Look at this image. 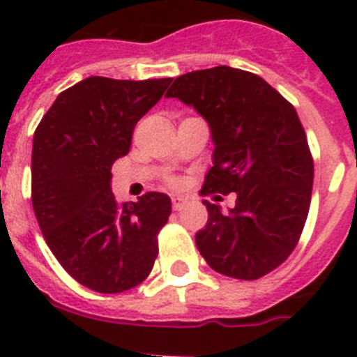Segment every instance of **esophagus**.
I'll list each match as a JSON object with an SVG mask.
<instances>
[{
    "label": "esophagus",
    "mask_w": 357,
    "mask_h": 357,
    "mask_svg": "<svg viewBox=\"0 0 357 357\" xmlns=\"http://www.w3.org/2000/svg\"><path fill=\"white\" fill-rule=\"evenodd\" d=\"M172 206H173V209H175V211H181L182 207L185 206V198H182V197H173V198H172Z\"/></svg>",
    "instance_id": "obj_1"
}]
</instances>
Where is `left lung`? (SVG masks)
<instances>
[{
  "mask_svg": "<svg viewBox=\"0 0 357 357\" xmlns=\"http://www.w3.org/2000/svg\"><path fill=\"white\" fill-rule=\"evenodd\" d=\"M166 98L209 123L213 168L200 193H236L229 213L204 200L209 218L195 236L202 257L227 277L266 275L295 250L311 204L313 157L295 107L261 77L229 66L185 73Z\"/></svg>",
  "mask_w": 357,
  "mask_h": 357,
  "instance_id": "1",
  "label": "left lung"
}]
</instances>
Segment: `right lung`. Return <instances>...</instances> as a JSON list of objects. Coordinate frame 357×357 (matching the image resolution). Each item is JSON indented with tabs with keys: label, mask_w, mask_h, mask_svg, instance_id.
Segmentation results:
<instances>
[{
	"label": "right lung",
	"mask_w": 357,
	"mask_h": 357,
	"mask_svg": "<svg viewBox=\"0 0 357 357\" xmlns=\"http://www.w3.org/2000/svg\"><path fill=\"white\" fill-rule=\"evenodd\" d=\"M169 82L85 78L56 96L33 134L31 206L40 232L66 272L93 291L141 284L159 254L172 200L151 191L118 204L110 168Z\"/></svg>",
	"instance_id": "add662e5"
}]
</instances>
